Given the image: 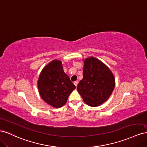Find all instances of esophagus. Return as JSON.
I'll list each match as a JSON object with an SVG mask.
<instances>
[{
	"mask_svg": "<svg viewBox=\"0 0 147 147\" xmlns=\"http://www.w3.org/2000/svg\"><path fill=\"white\" fill-rule=\"evenodd\" d=\"M74 84L75 85V86L77 87V86H78V81H74Z\"/></svg>",
	"mask_w": 147,
	"mask_h": 147,
	"instance_id": "obj_1",
	"label": "esophagus"
}]
</instances>
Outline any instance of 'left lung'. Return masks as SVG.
<instances>
[{
	"mask_svg": "<svg viewBox=\"0 0 147 147\" xmlns=\"http://www.w3.org/2000/svg\"><path fill=\"white\" fill-rule=\"evenodd\" d=\"M115 86L114 76L103 63L93 57L86 58L83 78L77 87L84 102L90 107H98L110 97Z\"/></svg>",
	"mask_w": 147,
	"mask_h": 147,
	"instance_id": "obj_1",
	"label": "left lung"
}]
</instances>
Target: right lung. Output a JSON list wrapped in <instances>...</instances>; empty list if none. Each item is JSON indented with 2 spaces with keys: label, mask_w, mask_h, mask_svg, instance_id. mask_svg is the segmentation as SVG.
<instances>
[{
  "label": "right lung",
  "mask_w": 147,
  "mask_h": 147,
  "mask_svg": "<svg viewBox=\"0 0 147 147\" xmlns=\"http://www.w3.org/2000/svg\"><path fill=\"white\" fill-rule=\"evenodd\" d=\"M37 87L41 98L55 108L63 106L70 94L76 89L64 72L61 61L57 60L44 67L39 77Z\"/></svg>",
  "instance_id": "add662e5"
}]
</instances>
